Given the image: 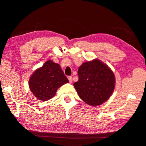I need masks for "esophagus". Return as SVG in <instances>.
<instances>
[{
	"instance_id": "1",
	"label": "esophagus",
	"mask_w": 146,
	"mask_h": 146,
	"mask_svg": "<svg viewBox=\"0 0 146 146\" xmlns=\"http://www.w3.org/2000/svg\"><path fill=\"white\" fill-rule=\"evenodd\" d=\"M68 80H69V82H70V83H72V82H73L72 76H68Z\"/></svg>"
}]
</instances>
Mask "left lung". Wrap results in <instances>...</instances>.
<instances>
[{
    "mask_svg": "<svg viewBox=\"0 0 146 146\" xmlns=\"http://www.w3.org/2000/svg\"><path fill=\"white\" fill-rule=\"evenodd\" d=\"M78 81L74 83L80 98L91 106L108 100L115 85V75L107 65L98 59L83 63L78 70Z\"/></svg>",
    "mask_w": 146,
    "mask_h": 146,
    "instance_id": "left-lung-1",
    "label": "left lung"
}]
</instances>
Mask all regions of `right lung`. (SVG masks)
Wrapping results in <instances>:
<instances>
[{"label":"right lung","instance_id":"right-lung-1","mask_svg":"<svg viewBox=\"0 0 146 146\" xmlns=\"http://www.w3.org/2000/svg\"><path fill=\"white\" fill-rule=\"evenodd\" d=\"M68 82L60 65L48 60L31 76L29 86L37 98L46 101L54 97L58 88Z\"/></svg>","mask_w":146,"mask_h":146}]
</instances>
